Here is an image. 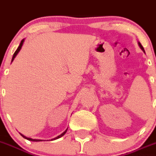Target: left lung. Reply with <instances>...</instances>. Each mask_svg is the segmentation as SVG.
<instances>
[{"label":"left lung","instance_id":"1","mask_svg":"<svg viewBox=\"0 0 156 156\" xmlns=\"http://www.w3.org/2000/svg\"><path fill=\"white\" fill-rule=\"evenodd\" d=\"M138 44H139V48H140L142 49V51H143V52H145V50H144L143 47H142V45L141 44V43H140V42H138Z\"/></svg>","mask_w":156,"mask_h":156}]
</instances>
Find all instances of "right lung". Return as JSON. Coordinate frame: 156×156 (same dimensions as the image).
I'll list each match as a JSON object with an SVG mask.
<instances>
[{
  "label": "right lung",
  "instance_id": "right-lung-1",
  "mask_svg": "<svg viewBox=\"0 0 156 156\" xmlns=\"http://www.w3.org/2000/svg\"><path fill=\"white\" fill-rule=\"evenodd\" d=\"M24 39H23V40L21 41V43H20V45H19V46H18L17 49L15 51V52H14V55H13V57H12V60H11V62H12L13 61H14V58H15V57L17 56V54H18V52L20 51V50H21V47H22L23 43H24ZM67 130H68V129H67L66 130H65V132H63V133L61 134L60 135H58V136H57L56 138H54V139H51V140H55V139H59V138L62 137V136H63V135H65V133H66ZM20 134H21V133H20ZM21 136H22L23 138H24V139H27V140L31 141V142H41V141H43V140H41V139H31V138H27V137H26V136H24V135H22V134H21Z\"/></svg>",
  "mask_w": 156,
  "mask_h": 156
}]
</instances>
